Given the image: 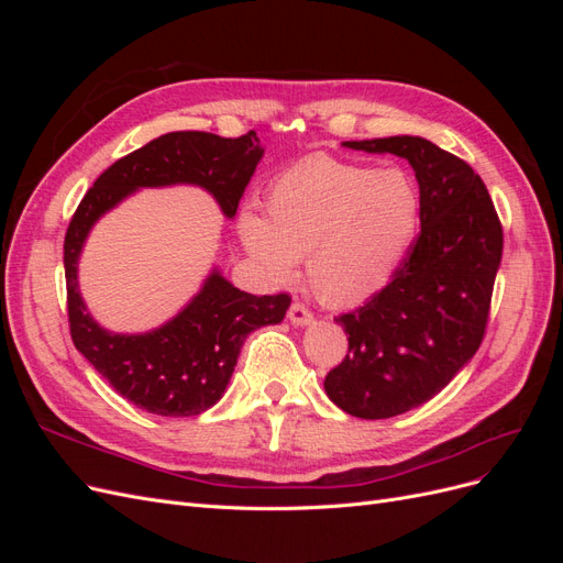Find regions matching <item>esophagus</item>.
<instances>
[{
    "label": "esophagus",
    "mask_w": 563,
    "mask_h": 563,
    "mask_svg": "<svg viewBox=\"0 0 563 563\" xmlns=\"http://www.w3.org/2000/svg\"><path fill=\"white\" fill-rule=\"evenodd\" d=\"M288 321H291L294 327H308V323L314 321V314L305 308L302 302H291V308H288Z\"/></svg>",
    "instance_id": "obj_1"
}]
</instances>
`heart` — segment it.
<instances>
[{
	"instance_id": "heart-1",
	"label": "heart",
	"mask_w": 563,
	"mask_h": 563,
	"mask_svg": "<svg viewBox=\"0 0 563 563\" xmlns=\"http://www.w3.org/2000/svg\"><path fill=\"white\" fill-rule=\"evenodd\" d=\"M263 218L240 213V236L269 282L291 284L308 255L314 294L360 305L395 277L420 223V192L401 168L314 155L269 183Z\"/></svg>"
}]
</instances>
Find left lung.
I'll return each instance as SVG.
<instances>
[{
    "label": "left lung",
    "mask_w": 563,
    "mask_h": 563,
    "mask_svg": "<svg viewBox=\"0 0 563 563\" xmlns=\"http://www.w3.org/2000/svg\"><path fill=\"white\" fill-rule=\"evenodd\" d=\"M343 145L406 159L420 187L418 240L383 291L335 317L350 350L323 380L345 413L380 420L430 401L479 350L503 225L472 166L420 135Z\"/></svg>",
    "instance_id": "1"
}]
</instances>
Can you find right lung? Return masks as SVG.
Listing matches in <instances>:
<instances>
[{"label":"right lung","instance_id":"1","mask_svg":"<svg viewBox=\"0 0 563 563\" xmlns=\"http://www.w3.org/2000/svg\"><path fill=\"white\" fill-rule=\"evenodd\" d=\"M261 159L263 147L255 131L240 139H220L207 131L166 133L100 174L70 220L63 263L73 343L117 395L147 413L187 418L220 401L246 335L279 323L291 298L251 296L213 269L199 294L159 329L112 333L91 317L79 294L77 265L84 242L100 218L141 187L197 185L218 201L220 211L234 218Z\"/></svg>","mask_w":563,"mask_h":563}]
</instances>
